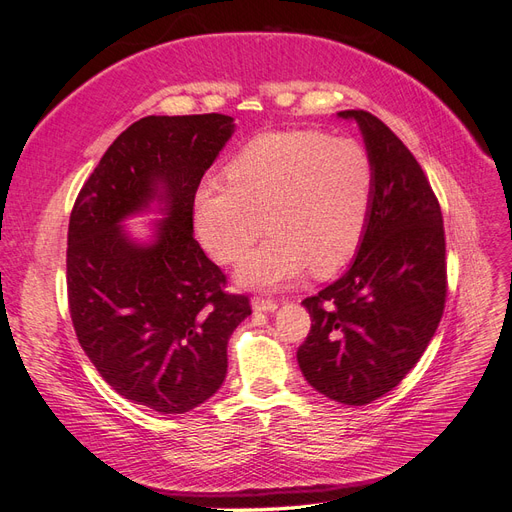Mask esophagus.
Segmentation results:
<instances>
[{
	"label": "esophagus",
	"mask_w": 512,
	"mask_h": 512,
	"mask_svg": "<svg viewBox=\"0 0 512 512\" xmlns=\"http://www.w3.org/2000/svg\"><path fill=\"white\" fill-rule=\"evenodd\" d=\"M252 307H254V312H275L277 303H275L273 299L254 297V299H252Z\"/></svg>",
	"instance_id": "obj_1"
}]
</instances>
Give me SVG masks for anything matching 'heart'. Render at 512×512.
Listing matches in <instances>:
<instances>
[{
  "mask_svg": "<svg viewBox=\"0 0 512 512\" xmlns=\"http://www.w3.org/2000/svg\"><path fill=\"white\" fill-rule=\"evenodd\" d=\"M228 181L205 183L194 196V228L205 250L230 265L260 232L271 237L237 269L247 288H282L312 269L331 275L363 243L376 168L352 138L322 130L260 134L226 168Z\"/></svg>",
  "mask_w": 512,
  "mask_h": 512,
  "instance_id": "1",
  "label": "heart"
}]
</instances>
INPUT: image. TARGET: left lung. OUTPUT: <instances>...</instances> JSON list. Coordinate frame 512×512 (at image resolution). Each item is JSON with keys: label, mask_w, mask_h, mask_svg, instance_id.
Masks as SVG:
<instances>
[{"label": "left lung", "mask_w": 512, "mask_h": 512, "mask_svg": "<svg viewBox=\"0 0 512 512\" xmlns=\"http://www.w3.org/2000/svg\"><path fill=\"white\" fill-rule=\"evenodd\" d=\"M337 117L359 123L376 190L350 269L303 301L312 329L297 359L318 393L365 406L406 378L438 329L446 243L440 203L410 149L367 111Z\"/></svg>", "instance_id": "8db88e82"}]
</instances>
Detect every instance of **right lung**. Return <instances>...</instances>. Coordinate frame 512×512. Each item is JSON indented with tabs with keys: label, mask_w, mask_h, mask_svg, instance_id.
Segmentation results:
<instances>
[{
	"label": "right lung",
	"mask_w": 512,
	"mask_h": 512,
	"mask_svg": "<svg viewBox=\"0 0 512 512\" xmlns=\"http://www.w3.org/2000/svg\"><path fill=\"white\" fill-rule=\"evenodd\" d=\"M235 132L232 117L149 115L121 132L76 196L68 226V305L100 376L134 404L190 412L226 378L228 339L252 314L245 294L194 239V196ZM158 204L141 244L123 219Z\"/></svg>",
	"instance_id": "obj_1"
}]
</instances>
